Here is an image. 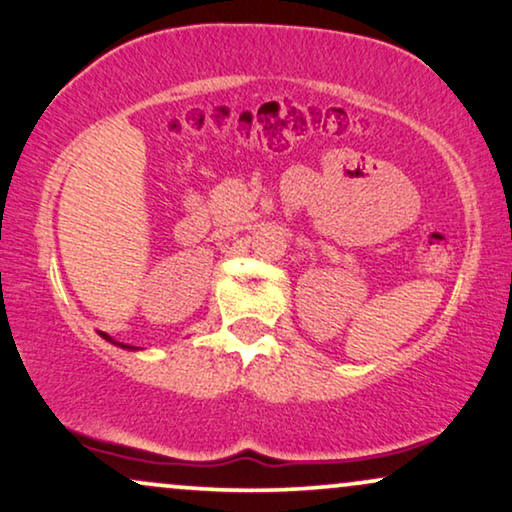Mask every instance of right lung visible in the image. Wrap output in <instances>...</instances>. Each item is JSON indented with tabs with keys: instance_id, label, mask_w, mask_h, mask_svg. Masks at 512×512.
I'll list each match as a JSON object with an SVG mask.
<instances>
[{
	"instance_id": "right-lung-1",
	"label": "right lung",
	"mask_w": 512,
	"mask_h": 512,
	"mask_svg": "<svg viewBox=\"0 0 512 512\" xmlns=\"http://www.w3.org/2000/svg\"><path fill=\"white\" fill-rule=\"evenodd\" d=\"M103 338H106V340H111V338H108V335H103ZM122 347H125V345H122Z\"/></svg>"
}]
</instances>
